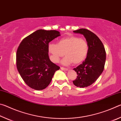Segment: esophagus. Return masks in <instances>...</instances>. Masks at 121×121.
Returning <instances> with one entry per match:
<instances>
[{"mask_svg":"<svg viewBox=\"0 0 121 121\" xmlns=\"http://www.w3.org/2000/svg\"><path fill=\"white\" fill-rule=\"evenodd\" d=\"M61 69L62 70H63V71H67V70H68V69L65 68H63V67H61Z\"/></svg>","mask_w":121,"mask_h":121,"instance_id":"esophagus-1","label":"esophagus"}]
</instances>
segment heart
Instances as JSON below:
<instances>
[{"instance_id": "b5f03b06", "label": "heart", "mask_w": 121, "mask_h": 121, "mask_svg": "<svg viewBox=\"0 0 121 121\" xmlns=\"http://www.w3.org/2000/svg\"><path fill=\"white\" fill-rule=\"evenodd\" d=\"M48 48L54 62H58L65 53L66 56L61 61V63L65 65L73 62L75 65L82 63L86 58L89 51L86 40L73 36L61 39L57 44L50 43Z\"/></svg>"}]
</instances>
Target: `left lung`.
<instances>
[{
	"label": "left lung",
	"mask_w": 121,
	"mask_h": 121,
	"mask_svg": "<svg viewBox=\"0 0 121 121\" xmlns=\"http://www.w3.org/2000/svg\"><path fill=\"white\" fill-rule=\"evenodd\" d=\"M73 32L83 35L89 46L85 61L73 69L77 74V78L73 83L77 87H87L97 80L104 70L106 57L105 49L98 37L90 30L80 29Z\"/></svg>",
	"instance_id": "obj_1"
}]
</instances>
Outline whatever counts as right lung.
Returning <instances> with one entry per match:
<instances>
[{
    "instance_id": "1",
    "label": "right lung",
    "mask_w": 121,
    "mask_h": 121,
    "mask_svg": "<svg viewBox=\"0 0 121 121\" xmlns=\"http://www.w3.org/2000/svg\"><path fill=\"white\" fill-rule=\"evenodd\" d=\"M61 36L56 30L39 29L23 39L16 52V66L26 84L36 90L48 86L60 67L48 56V44Z\"/></svg>"
}]
</instances>
